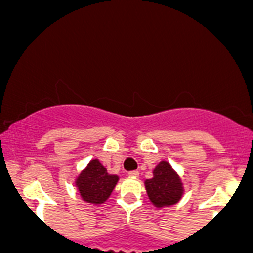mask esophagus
Here are the masks:
<instances>
[{
	"label": "esophagus",
	"instance_id": "obj_1",
	"mask_svg": "<svg viewBox=\"0 0 253 253\" xmlns=\"http://www.w3.org/2000/svg\"><path fill=\"white\" fill-rule=\"evenodd\" d=\"M129 176H130V177H138V176H140V172H138V171H136V170L130 171Z\"/></svg>",
	"mask_w": 253,
	"mask_h": 253
}]
</instances>
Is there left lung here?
I'll use <instances>...</instances> for the list:
<instances>
[{
	"mask_svg": "<svg viewBox=\"0 0 253 253\" xmlns=\"http://www.w3.org/2000/svg\"><path fill=\"white\" fill-rule=\"evenodd\" d=\"M145 188L151 203L157 209L177 204L184 194L180 175L167 160H160L153 169V177L145 181Z\"/></svg>",
	"mask_w": 253,
	"mask_h": 253,
	"instance_id": "obj_1",
	"label": "left lung"
}]
</instances>
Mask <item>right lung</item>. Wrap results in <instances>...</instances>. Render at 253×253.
I'll return each mask as SVG.
<instances>
[{"mask_svg": "<svg viewBox=\"0 0 253 253\" xmlns=\"http://www.w3.org/2000/svg\"><path fill=\"white\" fill-rule=\"evenodd\" d=\"M118 181V176L108 173L101 162L94 158L78 173L75 186L84 202L99 205L110 198Z\"/></svg>", "mask_w": 253, "mask_h": 253, "instance_id": "1", "label": "right lung"}]
</instances>
